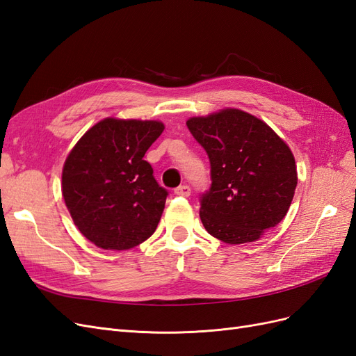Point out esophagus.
<instances>
[{
	"label": "esophagus",
	"mask_w": 356,
	"mask_h": 356,
	"mask_svg": "<svg viewBox=\"0 0 356 356\" xmlns=\"http://www.w3.org/2000/svg\"><path fill=\"white\" fill-rule=\"evenodd\" d=\"M175 195L182 196V197H188L191 195V188L188 186H179L178 188H175Z\"/></svg>",
	"instance_id": "obj_1"
}]
</instances>
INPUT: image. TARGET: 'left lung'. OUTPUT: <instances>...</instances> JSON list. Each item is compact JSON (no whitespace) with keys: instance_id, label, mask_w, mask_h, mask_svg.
<instances>
[{"instance_id":"obj_1","label":"left lung","mask_w":356,"mask_h":356,"mask_svg":"<svg viewBox=\"0 0 356 356\" xmlns=\"http://www.w3.org/2000/svg\"><path fill=\"white\" fill-rule=\"evenodd\" d=\"M187 127L211 163L200 220L213 238L239 245L284 220L297 187L289 147L260 118L236 108L191 117Z\"/></svg>"}]
</instances>
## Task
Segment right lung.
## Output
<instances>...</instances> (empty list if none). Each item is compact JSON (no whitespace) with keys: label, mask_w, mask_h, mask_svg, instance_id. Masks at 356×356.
Returning a JSON list of instances; mask_svg holds the SVG:
<instances>
[{"label":"right lung","mask_w":356,"mask_h":356,"mask_svg":"<svg viewBox=\"0 0 356 356\" xmlns=\"http://www.w3.org/2000/svg\"><path fill=\"white\" fill-rule=\"evenodd\" d=\"M163 129L156 120L104 118L68 154L63 200L81 234L102 250H131L156 232L168 191L144 156Z\"/></svg>","instance_id":"add662e5"}]
</instances>
